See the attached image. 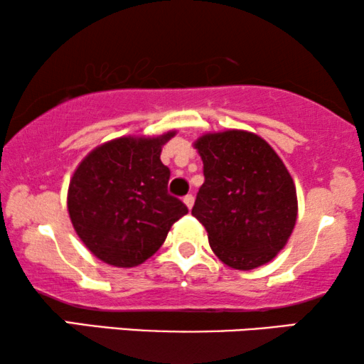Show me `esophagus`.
<instances>
[{
  "label": "esophagus",
  "instance_id": "obj_1",
  "mask_svg": "<svg viewBox=\"0 0 364 364\" xmlns=\"http://www.w3.org/2000/svg\"><path fill=\"white\" fill-rule=\"evenodd\" d=\"M193 202H196V198H193V196H192V193H188V196H186V197H183V203H186V205H187V208H188V210H191V208L193 207Z\"/></svg>",
  "mask_w": 364,
  "mask_h": 364
}]
</instances>
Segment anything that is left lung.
<instances>
[{
    "mask_svg": "<svg viewBox=\"0 0 364 364\" xmlns=\"http://www.w3.org/2000/svg\"><path fill=\"white\" fill-rule=\"evenodd\" d=\"M203 162L192 215L205 227L218 260L235 270L272 262L287 245L298 215L295 182L270 144L228 129L193 142Z\"/></svg>",
    "mask_w": 364,
    "mask_h": 364,
    "instance_id": "left-lung-1",
    "label": "left lung"
}]
</instances>
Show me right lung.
<instances>
[{
  "instance_id": "right-lung-1",
  "label": "right lung",
  "mask_w": 364,
  "mask_h": 364,
  "mask_svg": "<svg viewBox=\"0 0 364 364\" xmlns=\"http://www.w3.org/2000/svg\"><path fill=\"white\" fill-rule=\"evenodd\" d=\"M173 136L176 131L112 139L92 149L74 171L69 218L87 250L107 265H141L188 212L168 196L171 171L161 161L162 146Z\"/></svg>"
}]
</instances>
